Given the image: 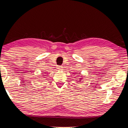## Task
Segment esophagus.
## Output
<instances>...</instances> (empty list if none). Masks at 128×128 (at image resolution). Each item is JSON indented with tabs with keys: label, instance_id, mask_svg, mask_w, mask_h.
<instances>
[{
	"label": "esophagus",
	"instance_id": "esophagus-1",
	"mask_svg": "<svg viewBox=\"0 0 128 128\" xmlns=\"http://www.w3.org/2000/svg\"><path fill=\"white\" fill-rule=\"evenodd\" d=\"M62 66H58V69H62Z\"/></svg>",
	"mask_w": 128,
	"mask_h": 128
}]
</instances>
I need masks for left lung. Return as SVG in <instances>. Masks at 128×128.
I'll list each match as a JSON object with an SVG mask.
<instances>
[{
    "label": "left lung",
    "mask_w": 128,
    "mask_h": 128,
    "mask_svg": "<svg viewBox=\"0 0 128 128\" xmlns=\"http://www.w3.org/2000/svg\"><path fill=\"white\" fill-rule=\"evenodd\" d=\"M80 80H79V81H80H80H81V80H82V79H80Z\"/></svg>",
    "instance_id": "8db88e82"
}]
</instances>
